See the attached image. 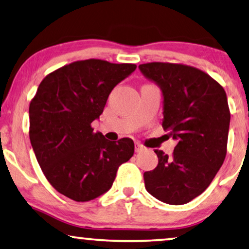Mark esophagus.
Listing matches in <instances>:
<instances>
[{
    "instance_id": "34e87169",
    "label": "esophagus",
    "mask_w": 249,
    "mask_h": 249,
    "mask_svg": "<svg viewBox=\"0 0 249 249\" xmlns=\"http://www.w3.org/2000/svg\"><path fill=\"white\" fill-rule=\"evenodd\" d=\"M145 150V147H144L142 144L141 143H135V152H137V153H139V152H142V151H144Z\"/></svg>"
}]
</instances>
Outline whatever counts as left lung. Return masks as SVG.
<instances>
[{
    "label": "left lung",
    "mask_w": 249,
    "mask_h": 249,
    "mask_svg": "<svg viewBox=\"0 0 249 249\" xmlns=\"http://www.w3.org/2000/svg\"><path fill=\"white\" fill-rule=\"evenodd\" d=\"M142 73L161 87L162 127L178 144L171 157L155 150L159 163L144 172L148 194L169 205H184L202 194L227 153L231 112L221 85L196 67L147 62Z\"/></svg>",
    "instance_id": "1"
}]
</instances>
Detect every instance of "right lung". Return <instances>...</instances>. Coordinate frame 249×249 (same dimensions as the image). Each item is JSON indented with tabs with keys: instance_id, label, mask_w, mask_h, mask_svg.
Segmentation results:
<instances>
[{
	"instance_id": "1",
	"label": "right lung",
	"mask_w": 249,
	"mask_h": 249,
	"mask_svg": "<svg viewBox=\"0 0 249 249\" xmlns=\"http://www.w3.org/2000/svg\"><path fill=\"white\" fill-rule=\"evenodd\" d=\"M135 69L134 64L87 59L54 70L40 83L29 107V136L44 177L59 194L78 202L97 198L133 157L131 139L110 142L91 123L113 88Z\"/></svg>"
}]
</instances>
